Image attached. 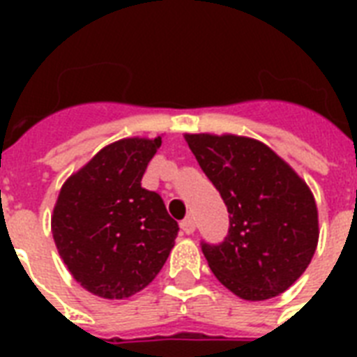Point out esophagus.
Listing matches in <instances>:
<instances>
[{"label": "esophagus", "mask_w": 357, "mask_h": 357, "mask_svg": "<svg viewBox=\"0 0 357 357\" xmlns=\"http://www.w3.org/2000/svg\"><path fill=\"white\" fill-rule=\"evenodd\" d=\"M195 229H196V222L192 220V217H187L183 222H181V231H183V234L187 235L195 234Z\"/></svg>", "instance_id": "obj_1"}]
</instances>
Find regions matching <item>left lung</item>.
Here are the masks:
<instances>
[{"label":"left lung","instance_id":"8db88e82","mask_svg":"<svg viewBox=\"0 0 357 357\" xmlns=\"http://www.w3.org/2000/svg\"><path fill=\"white\" fill-rule=\"evenodd\" d=\"M229 213L224 243H202L209 268L238 298H274L298 280L319 243V211L304 179L261 140L185 133Z\"/></svg>","mask_w":357,"mask_h":357}]
</instances>
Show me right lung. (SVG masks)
<instances>
[{"label": "right lung", "instance_id": "1", "mask_svg": "<svg viewBox=\"0 0 357 357\" xmlns=\"http://www.w3.org/2000/svg\"><path fill=\"white\" fill-rule=\"evenodd\" d=\"M161 137H129L98 151L61 187L52 234L74 280L100 298L123 300L150 285L179 226L140 179Z\"/></svg>", "mask_w": 357, "mask_h": 357}]
</instances>
